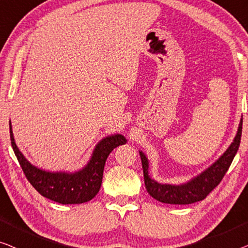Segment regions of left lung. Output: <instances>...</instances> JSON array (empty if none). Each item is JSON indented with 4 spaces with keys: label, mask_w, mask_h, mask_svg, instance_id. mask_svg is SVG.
Masks as SVG:
<instances>
[{
    "label": "left lung",
    "mask_w": 248,
    "mask_h": 248,
    "mask_svg": "<svg viewBox=\"0 0 248 248\" xmlns=\"http://www.w3.org/2000/svg\"><path fill=\"white\" fill-rule=\"evenodd\" d=\"M242 128L243 118L240 119L238 130H237V134L233 138V141L230 144L227 151L207 170L191 179L189 182L180 184V186L162 184L153 180L148 173V158L141 151L139 152L142 170H144L145 186L147 192L157 201L170 204H190L203 200L221 182L222 177L228 170L230 164H232L237 151H238L240 137H242Z\"/></svg>",
    "instance_id": "obj_1"
}]
</instances>
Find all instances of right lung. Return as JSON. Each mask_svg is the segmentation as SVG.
Here are the masks:
<instances>
[{"label":"right lung","mask_w":248,"mask_h":248,"mask_svg":"<svg viewBox=\"0 0 248 248\" xmlns=\"http://www.w3.org/2000/svg\"><path fill=\"white\" fill-rule=\"evenodd\" d=\"M10 138L13 152L31 186L43 197L62 204H79L88 202L99 192L108 156L119 145L127 142L123 135L103 138L94 148L89 163L74 173L48 172L33 166L19 151L15 141L10 121Z\"/></svg>","instance_id":"right-lung-1"}]
</instances>
